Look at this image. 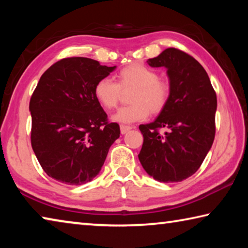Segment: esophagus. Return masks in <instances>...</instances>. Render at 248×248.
<instances>
[{
    "mask_svg": "<svg viewBox=\"0 0 248 248\" xmlns=\"http://www.w3.org/2000/svg\"><path fill=\"white\" fill-rule=\"evenodd\" d=\"M131 129H132V127H130V125H124V124L120 125V131L123 134H125L128 131H130Z\"/></svg>",
    "mask_w": 248,
    "mask_h": 248,
    "instance_id": "1",
    "label": "esophagus"
}]
</instances>
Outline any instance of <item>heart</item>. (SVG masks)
<instances>
[{
    "mask_svg": "<svg viewBox=\"0 0 248 248\" xmlns=\"http://www.w3.org/2000/svg\"><path fill=\"white\" fill-rule=\"evenodd\" d=\"M118 83L109 78H103L96 82L94 96L100 106L112 109L121 97V90H133L128 107L120 108L111 119L119 124H130L148 118L150 110L158 114L169 102L170 87L161 79L156 71L144 64L133 63L119 71Z\"/></svg>",
    "mask_w": 248,
    "mask_h": 248,
    "instance_id": "1",
    "label": "heart"
}]
</instances>
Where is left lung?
Listing matches in <instances>:
<instances>
[{
  "mask_svg": "<svg viewBox=\"0 0 248 248\" xmlns=\"http://www.w3.org/2000/svg\"><path fill=\"white\" fill-rule=\"evenodd\" d=\"M146 62L166 69L170 94L155 120L140 124L143 145L138 156L157 182H182L198 170L215 140L216 92L202 65L178 49H165Z\"/></svg>",
  "mask_w": 248,
  "mask_h": 248,
  "instance_id": "left-lung-1",
  "label": "left lung"
}]
</instances>
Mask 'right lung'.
I'll return each instance as SVG.
<instances>
[{"mask_svg":"<svg viewBox=\"0 0 248 248\" xmlns=\"http://www.w3.org/2000/svg\"><path fill=\"white\" fill-rule=\"evenodd\" d=\"M116 68L75 57L62 59L41 75L29 103L31 146L49 177L82 185L99 174L120 128L107 121L94 86Z\"/></svg>","mask_w":248,"mask_h":248,"instance_id":"add662e5","label":"right lung"}]
</instances>
